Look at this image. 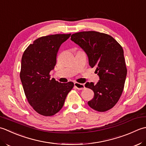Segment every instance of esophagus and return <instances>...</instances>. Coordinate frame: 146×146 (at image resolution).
Returning a JSON list of instances; mask_svg holds the SVG:
<instances>
[{
    "label": "esophagus",
    "mask_w": 146,
    "mask_h": 146,
    "mask_svg": "<svg viewBox=\"0 0 146 146\" xmlns=\"http://www.w3.org/2000/svg\"><path fill=\"white\" fill-rule=\"evenodd\" d=\"M74 86L79 90H82L85 88V86L83 84H80L78 82H74Z\"/></svg>",
    "instance_id": "esophagus-1"
}]
</instances>
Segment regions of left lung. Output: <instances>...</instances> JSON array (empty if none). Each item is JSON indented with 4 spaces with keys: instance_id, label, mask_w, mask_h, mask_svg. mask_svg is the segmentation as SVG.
I'll return each mask as SVG.
<instances>
[{
    "instance_id": "obj_1",
    "label": "left lung",
    "mask_w": 146,
    "mask_h": 146,
    "mask_svg": "<svg viewBox=\"0 0 146 146\" xmlns=\"http://www.w3.org/2000/svg\"><path fill=\"white\" fill-rule=\"evenodd\" d=\"M70 40L86 52L89 64L96 67L100 77L96 84H85L94 93L88 105L98 111L109 110L120 99L125 82L127 70L122 47L110 35L94 31L76 33Z\"/></svg>"
}]
</instances>
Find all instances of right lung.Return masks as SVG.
Listing matches in <instances>:
<instances>
[{
	"label": "right lung",
	"instance_id": "obj_1",
	"mask_svg": "<svg viewBox=\"0 0 146 146\" xmlns=\"http://www.w3.org/2000/svg\"><path fill=\"white\" fill-rule=\"evenodd\" d=\"M71 34H56L38 38L24 52L20 78L28 102L38 113L50 117L62 109L74 83L50 79L61 44Z\"/></svg>",
	"mask_w": 146,
	"mask_h": 146
}]
</instances>
